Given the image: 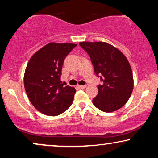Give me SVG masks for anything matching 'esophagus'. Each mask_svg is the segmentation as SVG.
<instances>
[{
  "instance_id": "obj_1",
  "label": "esophagus",
  "mask_w": 158,
  "mask_h": 158,
  "mask_svg": "<svg viewBox=\"0 0 158 158\" xmlns=\"http://www.w3.org/2000/svg\"><path fill=\"white\" fill-rule=\"evenodd\" d=\"M77 87L79 89H85L86 88V85H77Z\"/></svg>"
}]
</instances>
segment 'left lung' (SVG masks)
<instances>
[{
    "label": "left lung",
    "mask_w": 158,
    "mask_h": 158,
    "mask_svg": "<svg viewBox=\"0 0 158 158\" xmlns=\"http://www.w3.org/2000/svg\"><path fill=\"white\" fill-rule=\"evenodd\" d=\"M91 60L96 75L102 85H98V94L93 104L102 111L119 109L128 102L134 87L131 66L118 49L108 43L80 42Z\"/></svg>",
    "instance_id": "left-lung-1"
}]
</instances>
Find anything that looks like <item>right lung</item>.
<instances>
[{
  "instance_id": "obj_1",
  "label": "right lung",
  "mask_w": 158,
  "mask_h": 158,
  "mask_svg": "<svg viewBox=\"0 0 158 158\" xmlns=\"http://www.w3.org/2000/svg\"><path fill=\"white\" fill-rule=\"evenodd\" d=\"M77 44L49 43L32 56L24 73V88L29 99L41 113L62 114L72 105L75 88L61 81L64 60Z\"/></svg>"
}]
</instances>
